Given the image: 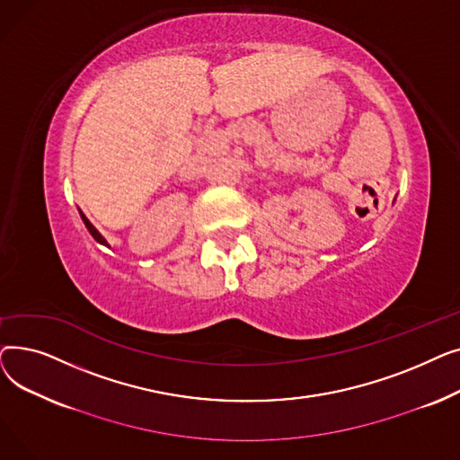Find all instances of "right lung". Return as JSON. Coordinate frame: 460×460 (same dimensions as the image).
Listing matches in <instances>:
<instances>
[{
  "label": "right lung",
  "mask_w": 460,
  "mask_h": 460,
  "mask_svg": "<svg viewBox=\"0 0 460 460\" xmlns=\"http://www.w3.org/2000/svg\"><path fill=\"white\" fill-rule=\"evenodd\" d=\"M80 216H82V220H84V224H85L87 231L91 233V236H93V238L96 240V243H99V244H104V246H108V243H106V238H104V236H102V234H101L99 231H96V229H94V226H93V224H91V222L87 220V217L84 216V212H82V210H80Z\"/></svg>",
  "instance_id": "obj_1"
}]
</instances>
